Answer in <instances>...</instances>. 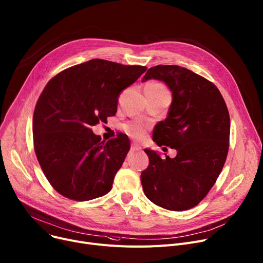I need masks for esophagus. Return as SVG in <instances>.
Instances as JSON below:
<instances>
[{"label":"esophagus","instance_id":"34e87169","mask_svg":"<svg viewBox=\"0 0 263 263\" xmlns=\"http://www.w3.org/2000/svg\"><path fill=\"white\" fill-rule=\"evenodd\" d=\"M142 149V147L139 146V145H137V144H135V143H132L131 144V150H133V151H138V150H141Z\"/></svg>","mask_w":263,"mask_h":263}]
</instances>
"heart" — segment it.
Masks as SVG:
<instances>
[{"label": "heart", "mask_w": 263, "mask_h": 263, "mask_svg": "<svg viewBox=\"0 0 263 263\" xmlns=\"http://www.w3.org/2000/svg\"><path fill=\"white\" fill-rule=\"evenodd\" d=\"M149 85H153L156 87H164L162 84L160 83H149ZM125 131L133 138L135 139H141L145 136L146 133V127L137 124V122H131V124H127L125 126Z\"/></svg>", "instance_id": "heart-1"}]
</instances>
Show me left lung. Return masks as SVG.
I'll list each match as a JSON object with an SVG mask.
<instances>
[{
  "instance_id": "obj_1",
  "label": "left lung",
  "mask_w": 263,
  "mask_h": 263,
  "mask_svg": "<svg viewBox=\"0 0 263 263\" xmlns=\"http://www.w3.org/2000/svg\"><path fill=\"white\" fill-rule=\"evenodd\" d=\"M163 80L172 92L168 116L153 130V141L176 149L165 159L145 149L149 165L141 180L146 197L168 211L197 206L213 188L230 147L231 119L218 87L179 65L150 67L143 81Z\"/></svg>"
}]
</instances>
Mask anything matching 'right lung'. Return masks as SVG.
I'll return each mask as SVG.
<instances>
[{
    "label": "right lung",
    "instance_id": "right-lung-1",
    "mask_svg": "<svg viewBox=\"0 0 263 263\" xmlns=\"http://www.w3.org/2000/svg\"><path fill=\"white\" fill-rule=\"evenodd\" d=\"M147 67L92 59L52 77L32 117L33 148L49 184L74 201L107 195L130 150L126 134L101 141L92 127L117 112L118 96Z\"/></svg>",
    "mask_w": 263,
    "mask_h": 263
}]
</instances>
